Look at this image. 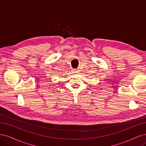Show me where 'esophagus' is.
Segmentation results:
<instances>
[{
	"mask_svg": "<svg viewBox=\"0 0 146 146\" xmlns=\"http://www.w3.org/2000/svg\"><path fill=\"white\" fill-rule=\"evenodd\" d=\"M74 73H78L79 72V70H74Z\"/></svg>",
	"mask_w": 146,
	"mask_h": 146,
	"instance_id": "34e87169",
	"label": "esophagus"
}]
</instances>
